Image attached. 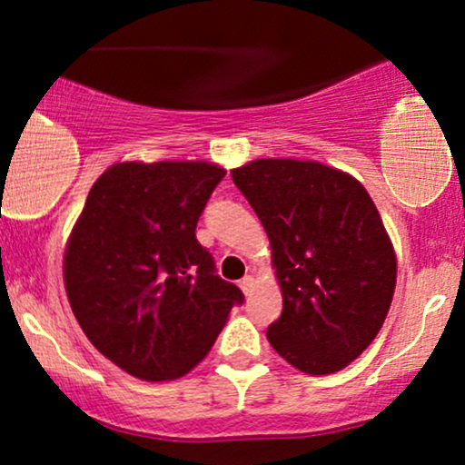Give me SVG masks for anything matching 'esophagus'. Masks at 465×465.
Listing matches in <instances>:
<instances>
[{
	"mask_svg": "<svg viewBox=\"0 0 465 465\" xmlns=\"http://www.w3.org/2000/svg\"><path fill=\"white\" fill-rule=\"evenodd\" d=\"M253 286H255V277L253 275H244L242 280H240V288H242L244 295H249V292L253 291Z\"/></svg>",
	"mask_w": 465,
	"mask_h": 465,
	"instance_id": "34e87169",
	"label": "esophagus"
}]
</instances>
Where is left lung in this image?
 Here are the masks:
<instances>
[{"instance_id":"1","label":"left lung","mask_w":465,"mask_h":465,"mask_svg":"<svg viewBox=\"0 0 465 465\" xmlns=\"http://www.w3.org/2000/svg\"><path fill=\"white\" fill-rule=\"evenodd\" d=\"M233 183L271 242L284 311L271 348L311 376L341 371L381 332L398 260L370 192L343 170L306 159H253Z\"/></svg>"}]
</instances>
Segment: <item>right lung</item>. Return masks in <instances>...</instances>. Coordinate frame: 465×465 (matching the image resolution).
<instances>
[{
	"mask_svg": "<svg viewBox=\"0 0 465 465\" xmlns=\"http://www.w3.org/2000/svg\"><path fill=\"white\" fill-rule=\"evenodd\" d=\"M225 173L212 162H117L69 233L63 282L74 317L100 354L140 381L194 370L242 302L194 233Z\"/></svg>",
	"mask_w": 465,
	"mask_h": 465,
	"instance_id": "obj_1",
	"label": "right lung"
}]
</instances>
